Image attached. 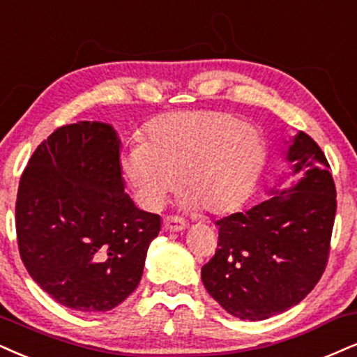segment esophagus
<instances>
[{
  "instance_id": "obj_1",
  "label": "esophagus",
  "mask_w": 357,
  "mask_h": 357,
  "mask_svg": "<svg viewBox=\"0 0 357 357\" xmlns=\"http://www.w3.org/2000/svg\"><path fill=\"white\" fill-rule=\"evenodd\" d=\"M187 227V223L182 218L175 217V215H169L164 220V230L167 231H182Z\"/></svg>"
}]
</instances>
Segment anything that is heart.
<instances>
[{"label": "heart", "mask_w": 357, "mask_h": 357, "mask_svg": "<svg viewBox=\"0 0 357 357\" xmlns=\"http://www.w3.org/2000/svg\"><path fill=\"white\" fill-rule=\"evenodd\" d=\"M259 129L227 111H182L152 119L142 142L127 147L122 174L147 208H158L175 183L183 206L223 215L250 199L266 164Z\"/></svg>", "instance_id": "heart-1"}]
</instances>
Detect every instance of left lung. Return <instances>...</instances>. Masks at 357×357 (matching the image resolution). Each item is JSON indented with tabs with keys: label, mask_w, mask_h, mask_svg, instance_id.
<instances>
[{
	"label": "left lung",
	"mask_w": 357,
	"mask_h": 357,
	"mask_svg": "<svg viewBox=\"0 0 357 357\" xmlns=\"http://www.w3.org/2000/svg\"><path fill=\"white\" fill-rule=\"evenodd\" d=\"M286 158L305 177L291 192L271 190L278 195L217 220V250L202 268L206 291L240 319H266L296 306L326 270L337 205L331 167L305 132Z\"/></svg>",
	"instance_id": "1"
}]
</instances>
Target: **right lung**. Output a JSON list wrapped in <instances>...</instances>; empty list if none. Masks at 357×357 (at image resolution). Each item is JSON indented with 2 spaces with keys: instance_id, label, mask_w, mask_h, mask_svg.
Wrapping results in <instances>:
<instances>
[{
  "instance_id": "1",
  "label": "right lung",
  "mask_w": 357,
  "mask_h": 357,
  "mask_svg": "<svg viewBox=\"0 0 357 357\" xmlns=\"http://www.w3.org/2000/svg\"><path fill=\"white\" fill-rule=\"evenodd\" d=\"M116 130L102 122L56 129L38 145L16 197L20 257L59 305L98 313L121 305L142 278L160 217L124 192Z\"/></svg>"
}]
</instances>
